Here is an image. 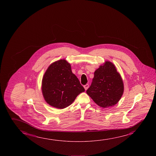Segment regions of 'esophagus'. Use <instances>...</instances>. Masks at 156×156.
Returning <instances> with one entry per match:
<instances>
[{
  "instance_id": "1",
  "label": "esophagus",
  "mask_w": 156,
  "mask_h": 156,
  "mask_svg": "<svg viewBox=\"0 0 156 156\" xmlns=\"http://www.w3.org/2000/svg\"><path fill=\"white\" fill-rule=\"evenodd\" d=\"M84 87L85 90H87L89 88V85H85L84 86Z\"/></svg>"
}]
</instances>
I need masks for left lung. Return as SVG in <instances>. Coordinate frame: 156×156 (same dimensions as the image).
<instances>
[{
  "instance_id": "8db88e82",
  "label": "left lung",
  "mask_w": 156,
  "mask_h": 156,
  "mask_svg": "<svg viewBox=\"0 0 156 156\" xmlns=\"http://www.w3.org/2000/svg\"><path fill=\"white\" fill-rule=\"evenodd\" d=\"M124 91L122 77L114 64L105 61L94 72L87 94L101 107H112L118 103Z\"/></svg>"
}]
</instances>
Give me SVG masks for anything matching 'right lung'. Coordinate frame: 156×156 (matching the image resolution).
I'll return each mask as SVG.
<instances>
[{
  "label": "right lung",
  "instance_id": "obj_1",
  "mask_svg": "<svg viewBox=\"0 0 156 156\" xmlns=\"http://www.w3.org/2000/svg\"><path fill=\"white\" fill-rule=\"evenodd\" d=\"M41 86L46 102L60 109L69 107L79 94L85 91L79 79L72 73L71 64L65 59L54 62L49 66Z\"/></svg>",
  "mask_w": 156,
  "mask_h": 156
}]
</instances>
